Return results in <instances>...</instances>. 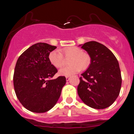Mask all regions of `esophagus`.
I'll return each mask as SVG.
<instances>
[{"label": "esophagus", "instance_id": "esophagus-1", "mask_svg": "<svg viewBox=\"0 0 134 134\" xmlns=\"http://www.w3.org/2000/svg\"><path fill=\"white\" fill-rule=\"evenodd\" d=\"M69 80H70V77H69V76L66 77V81H69Z\"/></svg>", "mask_w": 134, "mask_h": 134}]
</instances>
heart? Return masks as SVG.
<instances>
[{"label": "heart", "mask_w": 134, "mask_h": 134, "mask_svg": "<svg viewBox=\"0 0 134 134\" xmlns=\"http://www.w3.org/2000/svg\"><path fill=\"white\" fill-rule=\"evenodd\" d=\"M62 53L65 58L70 57L69 64L70 65L60 69L58 74L60 76H72L79 72L81 69H86L90 63V56L86 53L76 47H69L63 49ZM48 60L55 68H60L64 64V57L60 52L53 50L49 53Z\"/></svg>", "instance_id": "heart-1"}]
</instances>
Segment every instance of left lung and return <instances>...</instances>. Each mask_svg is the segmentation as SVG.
I'll use <instances>...</instances> for the list:
<instances>
[{"mask_svg": "<svg viewBox=\"0 0 134 134\" xmlns=\"http://www.w3.org/2000/svg\"><path fill=\"white\" fill-rule=\"evenodd\" d=\"M79 46L90 55L91 64L80 77L78 95L90 107L108 108L114 103L120 91L121 76L117 59L107 47L97 41Z\"/></svg>", "mask_w": 134, "mask_h": 134, "instance_id": "left-lung-1", "label": "left lung"}]
</instances>
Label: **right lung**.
<instances>
[{
    "label": "right lung",
    "instance_id": "add662e5",
    "mask_svg": "<svg viewBox=\"0 0 134 134\" xmlns=\"http://www.w3.org/2000/svg\"><path fill=\"white\" fill-rule=\"evenodd\" d=\"M57 47L38 43L25 50L17 60L13 82L15 93L24 108L35 113H44L57 102L66 83L64 76L52 79L57 69L48 60Z\"/></svg>",
    "mask_w": 134,
    "mask_h": 134
}]
</instances>
